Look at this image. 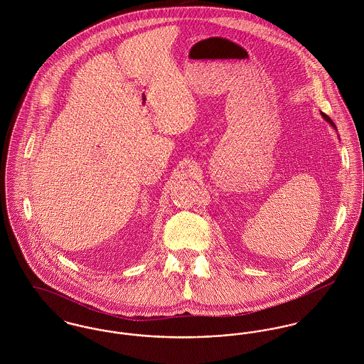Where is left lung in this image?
<instances>
[{
	"instance_id": "8db88e82",
	"label": "left lung",
	"mask_w": 364,
	"mask_h": 364,
	"mask_svg": "<svg viewBox=\"0 0 364 364\" xmlns=\"http://www.w3.org/2000/svg\"><path fill=\"white\" fill-rule=\"evenodd\" d=\"M321 116H323V120H325V122H328V124H331V125H332V127L336 129V125H335L333 122H332V120H331V119H329V117H328L325 113H323V112H321Z\"/></svg>"
}]
</instances>
